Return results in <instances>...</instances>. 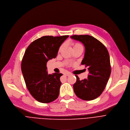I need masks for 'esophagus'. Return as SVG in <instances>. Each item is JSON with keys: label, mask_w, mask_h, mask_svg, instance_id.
<instances>
[{"label": "esophagus", "mask_w": 130, "mask_h": 130, "mask_svg": "<svg viewBox=\"0 0 130 130\" xmlns=\"http://www.w3.org/2000/svg\"><path fill=\"white\" fill-rule=\"evenodd\" d=\"M64 75H65L66 76H70L71 75V73H69V72H67V73H66L64 74Z\"/></svg>", "instance_id": "obj_1"}]
</instances>
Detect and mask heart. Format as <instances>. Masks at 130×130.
Instances as JSON below:
<instances>
[{"label": "heart", "instance_id": "1", "mask_svg": "<svg viewBox=\"0 0 130 130\" xmlns=\"http://www.w3.org/2000/svg\"><path fill=\"white\" fill-rule=\"evenodd\" d=\"M72 45L73 46V48H77V47H83L82 45L80 43H78V42H74V43H72ZM63 46V44H62V45H61L60 46V47L59 48V50H58L59 52L60 51L62 50Z\"/></svg>", "mask_w": 130, "mask_h": 130}]
</instances>
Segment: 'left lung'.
Instances as JSON below:
<instances>
[{
	"mask_svg": "<svg viewBox=\"0 0 130 130\" xmlns=\"http://www.w3.org/2000/svg\"><path fill=\"white\" fill-rule=\"evenodd\" d=\"M71 38L82 42L85 46V57L82 64L88 67V78L80 80L77 75L73 85L76 95L84 100L99 97L108 82L111 72L110 56L106 47L100 41L88 35H75Z\"/></svg>",
	"mask_w": 130,
	"mask_h": 130,
	"instance_id": "left-lung-1",
	"label": "left lung"
}]
</instances>
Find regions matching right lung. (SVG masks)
Segmentation results:
<instances>
[{"instance_id": "right-lung-1", "label": "right lung", "mask_w": 130, "mask_h": 130, "mask_svg": "<svg viewBox=\"0 0 130 130\" xmlns=\"http://www.w3.org/2000/svg\"><path fill=\"white\" fill-rule=\"evenodd\" d=\"M68 37H41L33 41L25 52L21 65L22 73L30 93L40 102H52L59 96L62 74H48L46 63L56 58L60 46Z\"/></svg>"}]
</instances>
